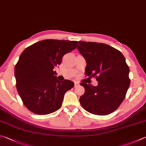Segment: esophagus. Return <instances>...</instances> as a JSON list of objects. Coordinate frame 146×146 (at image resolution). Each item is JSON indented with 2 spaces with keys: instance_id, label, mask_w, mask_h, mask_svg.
<instances>
[{
  "instance_id": "34e87169",
  "label": "esophagus",
  "mask_w": 146,
  "mask_h": 146,
  "mask_svg": "<svg viewBox=\"0 0 146 146\" xmlns=\"http://www.w3.org/2000/svg\"><path fill=\"white\" fill-rule=\"evenodd\" d=\"M79 85H80V83L78 82V81H75V82H74V86H75V87H76V86H78Z\"/></svg>"
}]
</instances>
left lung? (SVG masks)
I'll list each match as a JSON object with an SVG mask.
<instances>
[{
  "mask_svg": "<svg viewBox=\"0 0 146 146\" xmlns=\"http://www.w3.org/2000/svg\"><path fill=\"white\" fill-rule=\"evenodd\" d=\"M78 49L85 58V74L95 78L98 85L83 82L85 93L80 98L89 113L106 115L115 111L126 98L130 85L129 68L123 54L105 43L79 42Z\"/></svg>",
  "mask_w": 146,
  "mask_h": 146,
  "instance_id": "left-lung-1",
  "label": "left lung"
}]
</instances>
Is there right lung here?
<instances>
[{
    "mask_svg": "<svg viewBox=\"0 0 146 146\" xmlns=\"http://www.w3.org/2000/svg\"><path fill=\"white\" fill-rule=\"evenodd\" d=\"M78 41L43 40L27 47L15 67L16 86L25 107L37 115H47L62 105L72 81L57 80L54 68L63 56L78 47Z\"/></svg>",
    "mask_w": 146,
    "mask_h": 146,
    "instance_id": "add662e5",
    "label": "right lung"
}]
</instances>
